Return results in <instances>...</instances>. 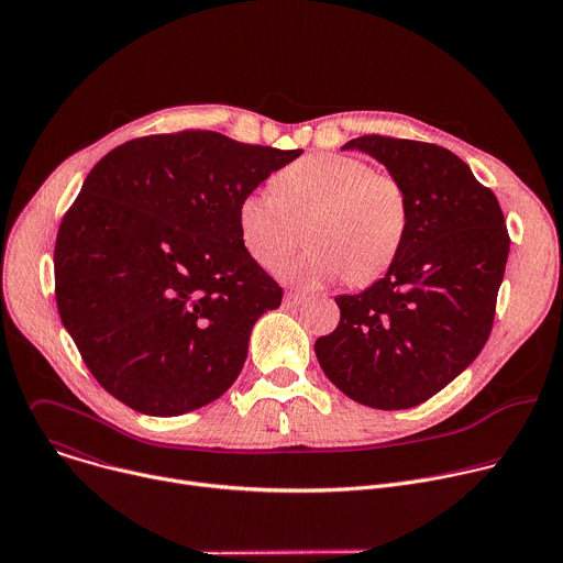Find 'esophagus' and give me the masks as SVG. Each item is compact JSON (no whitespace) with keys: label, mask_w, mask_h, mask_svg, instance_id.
Returning a JSON list of instances; mask_svg holds the SVG:
<instances>
[{"label":"esophagus","mask_w":563,"mask_h":563,"mask_svg":"<svg viewBox=\"0 0 563 563\" xmlns=\"http://www.w3.org/2000/svg\"><path fill=\"white\" fill-rule=\"evenodd\" d=\"M302 300H305V296H302V294L285 291V305H287V307H296V305H300Z\"/></svg>","instance_id":"34e87169"}]
</instances>
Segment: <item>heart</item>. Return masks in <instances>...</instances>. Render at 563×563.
Wrapping results in <instances>:
<instances>
[{"instance_id":"obj_1","label":"heart","mask_w":563,"mask_h":563,"mask_svg":"<svg viewBox=\"0 0 563 563\" xmlns=\"http://www.w3.org/2000/svg\"><path fill=\"white\" fill-rule=\"evenodd\" d=\"M269 189L247 191L238 202V233L245 252L274 269L294 245V222L309 218L305 250L276 272L300 287L347 276L367 283L383 274L404 245L410 202L394 176L365 159L316 153L276 174Z\"/></svg>"}]
</instances>
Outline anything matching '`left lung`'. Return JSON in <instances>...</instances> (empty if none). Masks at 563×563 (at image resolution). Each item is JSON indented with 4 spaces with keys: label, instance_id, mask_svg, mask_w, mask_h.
<instances>
[{
    "label": "left lung",
    "instance_id": "8db88e82",
    "mask_svg": "<svg viewBox=\"0 0 563 563\" xmlns=\"http://www.w3.org/2000/svg\"><path fill=\"white\" fill-rule=\"evenodd\" d=\"M404 185L410 222L385 276L336 296L341 323L313 345L325 376L356 404L415 408L484 350L510 238L501 207L452 151L363 135L341 146Z\"/></svg>",
    "mask_w": 563,
    "mask_h": 563
}]
</instances>
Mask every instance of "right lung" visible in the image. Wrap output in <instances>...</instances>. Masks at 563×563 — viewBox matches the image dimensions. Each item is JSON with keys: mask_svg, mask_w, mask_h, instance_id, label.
<instances>
[{"mask_svg": "<svg viewBox=\"0 0 563 563\" xmlns=\"http://www.w3.org/2000/svg\"><path fill=\"white\" fill-rule=\"evenodd\" d=\"M302 151L213 131L131 140L87 176L55 243L62 323L98 383L148 417L220 398L283 289L245 252L238 202Z\"/></svg>", "mask_w": 563, "mask_h": 563, "instance_id": "right-lung-1", "label": "right lung"}]
</instances>
